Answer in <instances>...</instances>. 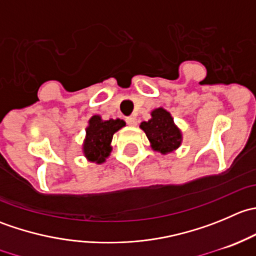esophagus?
<instances>
[{
	"label": "esophagus",
	"instance_id": "obj_1",
	"mask_svg": "<svg viewBox=\"0 0 256 256\" xmlns=\"http://www.w3.org/2000/svg\"><path fill=\"white\" fill-rule=\"evenodd\" d=\"M126 122L130 126H136L138 125V118H136L135 116H130V118H126Z\"/></svg>",
	"mask_w": 256,
	"mask_h": 256
}]
</instances>
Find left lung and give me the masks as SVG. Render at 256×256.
I'll return each instance as SVG.
<instances>
[{"label": "left lung", "mask_w": 256, "mask_h": 256, "mask_svg": "<svg viewBox=\"0 0 256 256\" xmlns=\"http://www.w3.org/2000/svg\"><path fill=\"white\" fill-rule=\"evenodd\" d=\"M140 128L146 134L151 148L162 154H172L182 144V131L174 124L171 114L162 106L152 110L151 118L142 121Z\"/></svg>", "instance_id": "1"}]
</instances>
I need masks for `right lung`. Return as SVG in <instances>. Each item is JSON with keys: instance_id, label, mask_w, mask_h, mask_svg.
Masks as SVG:
<instances>
[{"instance_id": "obj_1", "label": "right lung", "mask_w": 256, "mask_h": 256, "mask_svg": "<svg viewBox=\"0 0 256 256\" xmlns=\"http://www.w3.org/2000/svg\"><path fill=\"white\" fill-rule=\"evenodd\" d=\"M126 126L121 118L102 120L100 115H92L88 121L85 128V138L82 141V151L89 162L100 164L109 158L112 151V141L114 134Z\"/></svg>"}]
</instances>
